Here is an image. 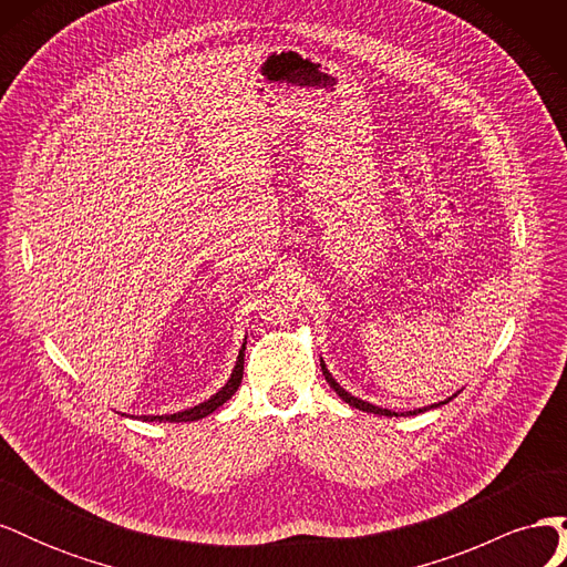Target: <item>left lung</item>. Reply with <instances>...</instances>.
<instances>
[{"label":"left lung","instance_id":"8db88e82","mask_svg":"<svg viewBox=\"0 0 567 567\" xmlns=\"http://www.w3.org/2000/svg\"><path fill=\"white\" fill-rule=\"evenodd\" d=\"M321 371H323V375H326V383H329V385L338 392V398H340V400H346L350 406H354V409H359V411H369V414H381V416H411V414H421V411H425V409H414V411H404V414H398V411H390V409L373 406V404H369V402H362V400L352 398L350 392L342 390V388L336 383L333 375L329 373V369H326V364H323V362H321ZM447 402H450V400H447ZM447 402H440V404H447ZM433 406H437V404H433Z\"/></svg>","mask_w":567,"mask_h":567}]
</instances>
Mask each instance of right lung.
<instances>
[{"mask_svg": "<svg viewBox=\"0 0 567 567\" xmlns=\"http://www.w3.org/2000/svg\"><path fill=\"white\" fill-rule=\"evenodd\" d=\"M244 350H246V342L241 352H238V359H236V367H234V373L229 383L221 388L217 394H213V398L208 402H203L194 409H186V411H179V414H167V416H142L144 421H169V423H184V421H198V419H205L208 414H213L215 409H219L221 404H225L231 394L238 390V385H241L244 381Z\"/></svg>", "mask_w": 567, "mask_h": 567, "instance_id": "1", "label": "right lung"}]
</instances>
